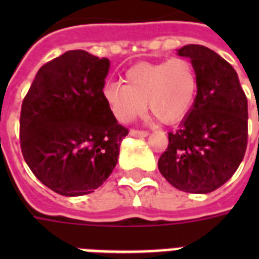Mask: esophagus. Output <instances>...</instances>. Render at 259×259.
<instances>
[{
  "mask_svg": "<svg viewBox=\"0 0 259 259\" xmlns=\"http://www.w3.org/2000/svg\"><path fill=\"white\" fill-rule=\"evenodd\" d=\"M148 134L149 133H148L146 130H130V136H132V137H146Z\"/></svg>",
  "mask_w": 259,
  "mask_h": 259,
  "instance_id": "1",
  "label": "esophagus"
}]
</instances>
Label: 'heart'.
I'll use <instances>...</instances> for the list:
<instances>
[{
  "instance_id": "b5f03b06",
  "label": "heart",
  "mask_w": 259,
  "mask_h": 259,
  "mask_svg": "<svg viewBox=\"0 0 259 259\" xmlns=\"http://www.w3.org/2000/svg\"><path fill=\"white\" fill-rule=\"evenodd\" d=\"M196 93V70L183 58L136 64L126 71L125 84L107 83L102 89L109 109L122 123L141 115L146 105L164 123L180 121L192 107Z\"/></svg>"
}]
</instances>
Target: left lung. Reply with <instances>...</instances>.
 Segmentation results:
<instances>
[{"label": "left lung", "mask_w": 259, "mask_h": 259, "mask_svg": "<svg viewBox=\"0 0 259 259\" xmlns=\"http://www.w3.org/2000/svg\"><path fill=\"white\" fill-rule=\"evenodd\" d=\"M191 59L197 94L179 129L168 133L158 169L175 188L208 193L225 184L243 160L247 146V98L233 66L204 46L177 51Z\"/></svg>", "instance_id": "1"}]
</instances>
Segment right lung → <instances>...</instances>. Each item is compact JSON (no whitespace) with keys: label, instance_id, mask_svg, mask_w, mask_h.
Returning a JSON list of instances; mask_svg holds the SVG:
<instances>
[{"label":"right lung","instance_id":"1","mask_svg":"<svg viewBox=\"0 0 259 259\" xmlns=\"http://www.w3.org/2000/svg\"><path fill=\"white\" fill-rule=\"evenodd\" d=\"M109 67V59L67 51L37 71L22 101L24 160L42 184L63 196L99 188L129 133L102 95Z\"/></svg>","mask_w":259,"mask_h":259}]
</instances>
